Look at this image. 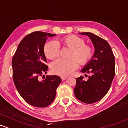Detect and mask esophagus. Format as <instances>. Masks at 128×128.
<instances>
[{
	"mask_svg": "<svg viewBox=\"0 0 128 128\" xmlns=\"http://www.w3.org/2000/svg\"><path fill=\"white\" fill-rule=\"evenodd\" d=\"M60 78H61V80L63 81V80H66V79L68 78H67L66 76H60Z\"/></svg>",
	"mask_w": 128,
	"mask_h": 128,
	"instance_id": "1",
	"label": "esophagus"
}]
</instances>
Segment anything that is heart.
I'll return each instance as SVG.
<instances>
[{"label": "heart", "instance_id": "1", "mask_svg": "<svg viewBox=\"0 0 128 128\" xmlns=\"http://www.w3.org/2000/svg\"><path fill=\"white\" fill-rule=\"evenodd\" d=\"M59 42L63 46L70 48L71 51L69 54L70 59H58L51 64V70L54 74L61 76L70 75L77 68L78 63L85 65L92 58L91 46L84 44L83 38L78 36L68 35L60 38ZM44 52L46 58L53 60L59 55L60 46L56 42L49 41L44 46Z\"/></svg>", "mask_w": 128, "mask_h": 128}]
</instances>
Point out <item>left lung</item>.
Masks as SVG:
<instances>
[{
  "label": "left lung",
  "mask_w": 128,
  "mask_h": 128,
  "mask_svg": "<svg viewBox=\"0 0 128 128\" xmlns=\"http://www.w3.org/2000/svg\"><path fill=\"white\" fill-rule=\"evenodd\" d=\"M79 34L90 37L95 50L92 58L81 70L90 74L88 79L84 80L83 76L76 78L74 93L80 101L92 104L100 100L109 90L115 76V57L106 40L91 32Z\"/></svg>",
  "instance_id": "obj_1"
}]
</instances>
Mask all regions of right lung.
<instances>
[{"label": "right lung", "mask_w": 128, "mask_h": 128, "mask_svg": "<svg viewBox=\"0 0 128 128\" xmlns=\"http://www.w3.org/2000/svg\"><path fill=\"white\" fill-rule=\"evenodd\" d=\"M55 36L40 31L30 33L21 40L12 59L14 85L25 101L34 107L49 106L61 82L57 75H46L44 80H40L48 70L44 45L47 37Z\"/></svg>", "instance_id": "obj_1"}]
</instances>
